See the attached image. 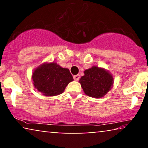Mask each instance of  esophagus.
I'll return each instance as SVG.
<instances>
[{
	"mask_svg": "<svg viewBox=\"0 0 148 148\" xmlns=\"http://www.w3.org/2000/svg\"><path fill=\"white\" fill-rule=\"evenodd\" d=\"M79 78H80L79 75H75L73 76L74 80H75V81H78L79 79Z\"/></svg>",
	"mask_w": 148,
	"mask_h": 148,
	"instance_id": "obj_1",
	"label": "esophagus"
}]
</instances>
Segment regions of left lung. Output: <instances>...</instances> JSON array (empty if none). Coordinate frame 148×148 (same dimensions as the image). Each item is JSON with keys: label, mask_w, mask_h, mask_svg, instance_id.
Masks as SVG:
<instances>
[{"label": "left lung", "mask_w": 148, "mask_h": 148, "mask_svg": "<svg viewBox=\"0 0 148 148\" xmlns=\"http://www.w3.org/2000/svg\"><path fill=\"white\" fill-rule=\"evenodd\" d=\"M81 86L88 96L100 98L111 90L113 85L112 75L103 68L93 66L84 71L79 79Z\"/></svg>", "instance_id": "1"}]
</instances>
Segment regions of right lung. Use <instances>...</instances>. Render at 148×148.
Segmentation results:
<instances>
[{"label":"right lung","mask_w":148,"mask_h":148,"mask_svg":"<svg viewBox=\"0 0 148 148\" xmlns=\"http://www.w3.org/2000/svg\"><path fill=\"white\" fill-rule=\"evenodd\" d=\"M32 80L35 88L44 96H54L62 94L73 79L68 69L52 62L36 68L32 75Z\"/></svg>","instance_id":"right-lung-1"}]
</instances>
